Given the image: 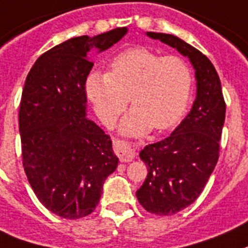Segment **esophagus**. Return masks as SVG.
<instances>
[{
    "label": "esophagus",
    "mask_w": 248,
    "mask_h": 248,
    "mask_svg": "<svg viewBox=\"0 0 248 248\" xmlns=\"http://www.w3.org/2000/svg\"><path fill=\"white\" fill-rule=\"evenodd\" d=\"M114 149L122 162H130L136 157V149L132 143L126 140H115Z\"/></svg>",
    "instance_id": "obj_1"
}]
</instances>
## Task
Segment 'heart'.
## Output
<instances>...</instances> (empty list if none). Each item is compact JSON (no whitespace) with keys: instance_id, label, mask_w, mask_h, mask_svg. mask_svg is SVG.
Segmentation results:
<instances>
[{"instance_id":"obj_1","label":"heart","mask_w":248,"mask_h":248,"mask_svg":"<svg viewBox=\"0 0 248 248\" xmlns=\"http://www.w3.org/2000/svg\"><path fill=\"white\" fill-rule=\"evenodd\" d=\"M191 86V69L181 57H159L147 48H132L112 59L106 75L92 72L86 91L106 125L116 119L129 97L133 108L124 116L120 132L142 136L151 128L165 130L180 122Z\"/></svg>"}]
</instances>
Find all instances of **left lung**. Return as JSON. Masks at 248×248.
I'll list each match as a JSON object with an SVG mask.
<instances>
[{
  "label": "left lung",
  "instance_id": "obj_1",
  "mask_svg": "<svg viewBox=\"0 0 248 248\" xmlns=\"http://www.w3.org/2000/svg\"><path fill=\"white\" fill-rule=\"evenodd\" d=\"M147 35L177 49L195 69L196 99L187 116L171 136L139 153L148 170L136 193L139 204L157 216H172L198 199L218 162L226 102L219 76L202 52L171 34Z\"/></svg>",
  "mask_w": 248,
  "mask_h": 248
}]
</instances>
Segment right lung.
Here are the masks:
<instances>
[{
	"mask_svg": "<svg viewBox=\"0 0 248 248\" xmlns=\"http://www.w3.org/2000/svg\"><path fill=\"white\" fill-rule=\"evenodd\" d=\"M126 31L69 39L40 55L26 77L18 110L22 166L39 202L65 219L91 214L118 167L110 137L86 118L85 85L93 65L87 53L109 49Z\"/></svg>",
	"mask_w": 248,
	"mask_h": 248,
	"instance_id": "1",
	"label": "right lung"
}]
</instances>
